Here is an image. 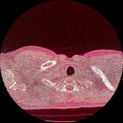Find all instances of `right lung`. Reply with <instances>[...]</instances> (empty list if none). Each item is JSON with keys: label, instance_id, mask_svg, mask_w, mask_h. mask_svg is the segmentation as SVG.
Listing matches in <instances>:
<instances>
[{"label": "right lung", "instance_id": "1", "mask_svg": "<svg viewBox=\"0 0 123 123\" xmlns=\"http://www.w3.org/2000/svg\"><path fill=\"white\" fill-rule=\"evenodd\" d=\"M53 80H51V83H54V82H53Z\"/></svg>", "mask_w": 123, "mask_h": 123}]
</instances>
